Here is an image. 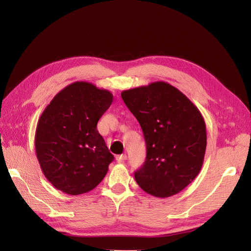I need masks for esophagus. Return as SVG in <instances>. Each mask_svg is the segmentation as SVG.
Returning <instances> with one entry per match:
<instances>
[{"mask_svg":"<svg viewBox=\"0 0 251 251\" xmlns=\"http://www.w3.org/2000/svg\"><path fill=\"white\" fill-rule=\"evenodd\" d=\"M126 159V154L116 156V160H117V162H118V163H123V162H125Z\"/></svg>","mask_w":251,"mask_h":251,"instance_id":"obj_1","label":"esophagus"}]
</instances>
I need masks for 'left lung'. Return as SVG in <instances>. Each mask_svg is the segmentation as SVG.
I'll return each mask as SVG.
<instances>
[{"label": "left lung", "instance_id": "8db88e82", "mask_svg": "<svg viewBox=\"0 0 251 251\" xmlns=\"http://www.w3.org/2000/svg\"><path fill=\"white\" fill-rule=\"evenodd\" d=\"M121 97L138 120L147 159L135 180L156 198L180 193L200 173L206 151V126L201 112L165 81L125 90Z\"/></svg>", "mask_w": 251, "mask_h": 251}]
</instances>
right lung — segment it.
Here are the masks:
<instances>
[{
    "label": "right lung",
    "mask_w": 251,
    "mask_h": 251,
    "mask_svg": "<svg viewBox=\"0 0 251 251\" xmlns=\"http://www.w3.org/2000/svg\"><path fill=\"white\" fill-rule=\"evenodd\" d=\"M112 101L109 90L75 81L43 111L35 131V154L45 177L58 191L86 194L107 175L114 156L96 126Z\"/></svg>",
    "instance_id": "right-lung-1"
}]
</instances>
